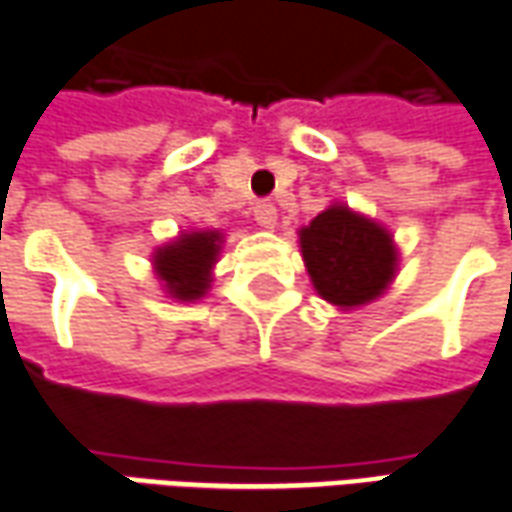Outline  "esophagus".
Segmentation results:
<instances>
[{
    "label": "esophagus",
    "mask_w": 512,
    "mask_h": 512,
    "mask_svg": "<svg viewBox=\"0 0 512 512\" xmlns=\"http://www.w3.org/2000/svg\"><path fill=\"white\" fill-rule=\"evenodd\" d=\"M255 221L260 224V227L271 230V227L277 224V207L271 205V202H257V205H255Z\"/></svg>",
    "instance_id": "esophagus-1"
}]
</instances>
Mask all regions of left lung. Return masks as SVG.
<instances>
[{
    "label": "left lung",
    "mask_w": 512,
    "mask_h": 512,
    "mask_svg": "<svg viewBox=\"0 0 512 512\" xmlns=\"http://www.w3.org/2000/svg\"><path fill=\"white\" fill-rule=\"evenodd\" d=\"M299 249L316 293L338 310L380 299L399 271L391 230L343 202H332L299 230Z\"/></svg>",
    "instance_id": "8db88e82"
}]
</instances>
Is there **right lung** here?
Instances as JSON below:
<instances>
[{
    "mask_svg": "<svg viewBox=\"0 0 512 512\" xmlns=\"http://www.w3.org/2000/svg\"><path fill=\"white\" fill-rule=\"evenodd\" d=\"M224 232L185 230L152 252V271L166 296L196 302L210 291L213 268L219 263Z\"/></svg>",
    "mask_w": 512,
    "mask_h": 512,
    "instance_id": "right-lung-1",
    "label": "right lung"
}]
</instances>
